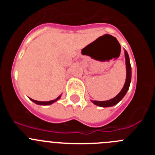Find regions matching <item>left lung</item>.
Listing matches in <instances>:
<instances>
[{
  "label": "left lung",
  "mask_w": 155,
  "mask_h": 155,
  "mask_svg": "<svg viewBox=\"0 0 155 155\" xmlns=\"http://www.w3.org/2000/svg\"><path fill=\"white\" fill-rule=\"evenodd\" d=\"M125 58L126 65H127V78H126L125 84H124L123 89L121 90V91L115 98H112L110 100H108V101H102V102L101 101H92V102L94 105L101 106V107H109V106H113V105L118 103L120 100L125 96V94H127V91H128L131 81V66L130 63V58H129L128 53H127V52L126 50Z\"/></svg>",
  "instance_id": "1"
}]
</instances>
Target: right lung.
Segmentation results:
<instances>
[{"label":"right lung","mask_w":155,"mask_h":155,"mask_svg":"<svg viewBox=\"0 0 155 155\" xmlns=\"http://www.w3.org/2000/svg\"><path fill=\"white\" fill-rule=\"evenodd\" d=\"M60 98H61V96L57 97V98H56V99L51 100V101H49V102H40V101H36V100H34V99H32V98H30V99H31V101H32V102H35V104H38V105H50V104L53 103V102H55L56 101H57V100H58Z\"/></svg>","instance_id":"1"}]
</instances>
